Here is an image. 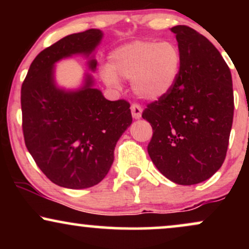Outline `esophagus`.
Returning <instances> with one entry per match:
<instances>
[{
  "label": "esophagus",
  "instance_id": "esophagus-1",
  "mask_svg": "<svg viewBox=\"0 0 249 249\" xmlns=\"http://www.w3.org/2000/svg\"><path fill=\"white\" fill-rule=\"evenodd\" d=\"M131 112H132V117L134 119H139L142 117V108L139 104H137V103H133V104L131 105Z\"/></svg>",
  "mask_w": 249,
  "mask_h": 249
}]
</instances>
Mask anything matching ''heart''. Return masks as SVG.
Listing matches in <instances>:
<instances>
[{"mask_svg": "<svg viewBox=\"0 0 249 249\" xmlns=\"http://www.w3.org/2000/svg\"><path fill=\"white\" fill-rule=\"evenodd\" d=\"M181 50L171 41L139 39L117 48L102 69L107 85L119 88L121 78L131 79L137 96L158 101L172 91L181 70Z\"/></svg>", "mask_w": 249, "mask_h": 249, "instance_id": "1", "label": "heart"}]
</instances>
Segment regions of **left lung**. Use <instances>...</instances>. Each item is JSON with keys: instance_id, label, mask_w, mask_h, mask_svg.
Returning <instances> with one entry per match:
<instances>
[{"instance_id": "8db88e82", "label": "left lung", "mask_w": 249, "mask_h": 249, "mask_svg": "<svg viewBox=\"0 0 249 249\" xmlns=\"http://www.w3.org/2000/svg\"><path fill=\"white\" fill-rule=\"evenodd\" d=\"M181 50V70L168 95L142 117L153 134L147 152L171 181L194 185L211 178L227 153L234 113L232 75L215 47L187 25L171 29Z\"/></svg>"}]
</instances>
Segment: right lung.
<instances>
[{
  "mask_svg": "<svg viewBox=\"0 0 249 249\" xmlns=\"http://www.w3.org/2000/svg\"><path fill=\"white\" fill-rule=\"evenodd\" d=\"M102 36L99 29H89L63 37L36 56L22 84L25 146L47 178L62 187L79 190L101 182L113 162L117 142L132 123L130 103L107 101L92 88L91 76L72 92L53 82L57 61L89 55ZM90 68H96L95 59Z\"/></svg>",
  "mask_w": 249,
  "mask_h": 249,
  "instance_id": "add662e5",
  "label": "right lung"
}]
</instances>
